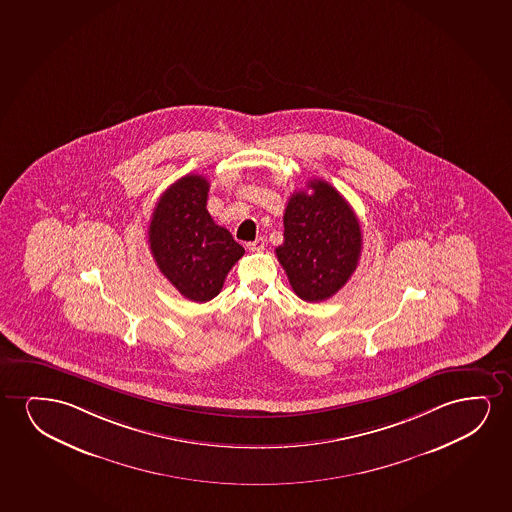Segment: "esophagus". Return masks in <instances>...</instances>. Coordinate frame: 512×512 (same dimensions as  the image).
Returning a JSON list of instances; mask_svg holds the SVG:
<instances>
[{
  "label": "esophagus",
  "mask_w": 512,
  "mask_h": 512,
  "mask_svg": "<svg viewBox=\"0 0 512 512\" xmlns=\"http://www.w3.org/2000/svg\"><path fill=\"white\" fill-rule=\"evenodd\" d=\"M246 248H248L250 252H262V250H264V238H257L255 241L246 243Z\"/></svg>",
  "instance_id": "obj_1"
}]
</instances>
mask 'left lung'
Returning <instances> with one entry per match:
<instances>
[{"label":"left lung","mask_w":512,"mask_h":512,"mask_svg":"<svg viewBox=\"0 0 512 512\" xmlns=\"http://www.w3.org/2000/svg\"><path fill=\"white\" fill-rule=\"evenodd\" d=\"M308 189L288 199L276 257L302 301L322 302L357 269L362 231L355 211L330 183L309 180Z\"/></svg>","instance_id":"8db88e82"}]
</instances>
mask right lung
<instances>
[{"mask_svg":"<svg viewBox=\"0 0 512 512\" xmlns=\"http://www.w3.org/2000/svg\"><path fill=\"white\" fill-rule=\"evenodd\" d=\"M210 182L187 175L173 183L155 204L148 243L169 283L194 302L211 301L245 248L206 210Z\"/></svg>","mask_w":512,"mask_h":512,"instance_id":"1","label":"right lung"}]
</instances>
